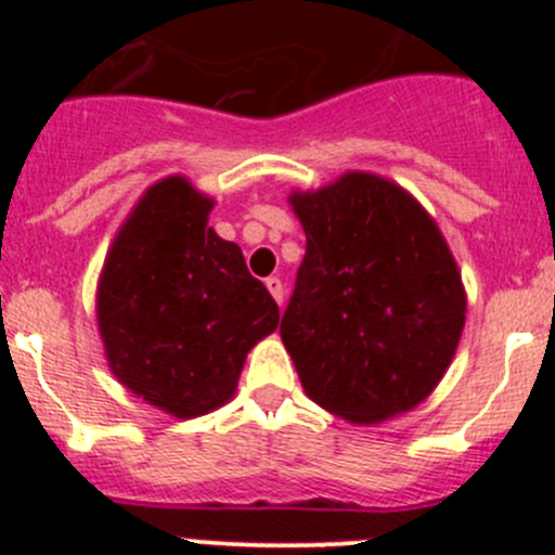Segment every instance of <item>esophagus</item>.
Returning a JSON list of instances; mask_svg holds the SVG:
<instances>
[{"mask_svg":"<svg viewBox=\"0 0 555 555\" xmlns=\"http://www.w3.org/2000/svg\"><path fill=\"white\" fill-rule=\"evenodd\" d=\"M266 287H268V293L273 295V300H276V304L282 306L284 304V284H282V279H276V276L266 279Z\"/></svg>","mask_w":555,"mask_h":555,"instance_id":"34e87169","label":"esophagus"}]
</instances>
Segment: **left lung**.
Returning <instances> with one entry per match:
<instances>
[{"instance_id":"8db88e82","label":"left lung","mask_w":555,"mask_h":555,"mask_svg":"<svg viewBox=\"0 0 555 555\" xmlns=\"http://www.w3.org/2000/svg\"><path fill=\"white\" fill-rule=\"evenodd\" d=\"M306 257L282 317L306 395L351 424L427 400L464 330L462 273L438 222L367 171L289 195Z\"/></svg>"}]
</instances>
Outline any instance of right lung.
Listing matches in <instances>:
<instances>
[{"mask_svg": "<svg viewBox=\"0 0 555 555\" xmlns=\"http://www.w3.org/2000/svg\"><path fill=\"white\" fill-rule=\"evenodd\" d=\"M215 201L184 177L139 198L106 251L96 319L109 371L158 411L195 418L236 395L246 354L279 306L238 244L209 228Z\"/></svg>", "mask_w": 555, "mask_h": 555, "instance_id": "obj_1", "label": "right lung"}]
</instances>
